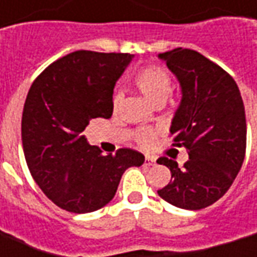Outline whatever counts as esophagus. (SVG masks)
Segmentation results:
<instances>
[{
  "instance_id": "esophagus-1",
  "label": "esophagus",
  "mask_w": 257,
  "mask_h": 257,
  "mask_svg": "<svg viewBox=\"0 0 257 257\" xmlns=\"http://www.w3.org/2000/svg\"><path fill=\"white\" fill-rule=\"evenodd\" d=\"M154 164H155V159L151 158V157H148V155H147L146 161H144V165H146V166H151V165H154Z\"/></svg>"
}]
</instances>
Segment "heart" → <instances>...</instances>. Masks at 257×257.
Returning <instances> with one entry per match:
<instances>
[{"label":"heart","mask_w":257,"mask_h":257,"mask_svg":"<svg viewBox=\"0 0 257 257\" xmlns=\"http://www.w3.org/2000/svg\"><path fill=\"white\" fill-rule=\"evenodd\" d=\"M133 82L139 88V91L146 96L151 103L165 102L172 92L173 84L171 75L159 65H147L136 72ZM120 100V95L113 96V107L116 109ZM155 139V132L152 128H141L136 133V141L140 146L150 147Z\"/></svg>","instance_id":"b5f03b06"}]
</instances>
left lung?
<instances>
[{"mask_svg":"<svg viewBox=\"0 0 257 257\" xmlns=\"http://www.w3.org/2000/svg\"><path fill=\"white\" fill-rule=\"evenodd\" d=\"M182 86V102L172 120L173 147L189 154L182 168L173 159L157 161L171 171L159 197L172 206L201 210L231 187L246 151V118L233 78L220 65L190 49L159 54Z\"/></svg>","mask_w":257,"mask_h":257,"instance_id":"obj_1","label":"left lung"}]
</instances>
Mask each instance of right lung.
<instances>
[{"mask_svg":"<svg viewBox=\"0 0 257 257\" xmlns=\"http://www.w3.org/2000/svg\"><path fill=\"white\" fill-rule=\"evenodd\" d=\"M132 58L128 53L74 51L44 68L28 92L25 159L39 187L65 211L102 208L125 169L144 164V155L132 148L103 155L81 134L91 120L111 117L113 88Z\"/></svg>","mask_w":257,"mask_h":257,"instance_id":"right-lung-1","label":"right lung"}]
</instances>
